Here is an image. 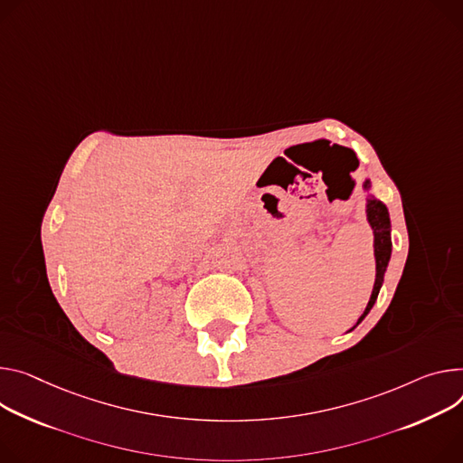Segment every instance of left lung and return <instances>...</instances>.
<instances>
[{"instance_id": "8db88e82", "label": "left lung", "mask_w": 463, "mask_h": 463, "mask_svg": "<svg viewBox=\"0 0 463 463\" xmlns=\"http://www.w3.org/2000/svg\"><path fill=\"white\" fill-rule=\"evenodd\" d=\"M371 186H373L371 179H365L362 183V190L365 194V220H367V223L373 231V253H374V271L376 273H374V284H373L369 303H367L364 314L358 317L354 326H358L364 321V317L371 312L373 305L376 303L378 291H381V288L384 284V275H386V269H388V264H390V259H392V247H393L392 245L390 210L383 201H378L376 197H373L369 194Z\"/></svg>"}]
</instances>
